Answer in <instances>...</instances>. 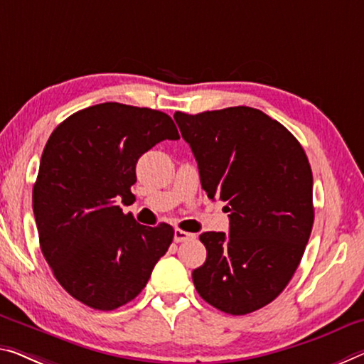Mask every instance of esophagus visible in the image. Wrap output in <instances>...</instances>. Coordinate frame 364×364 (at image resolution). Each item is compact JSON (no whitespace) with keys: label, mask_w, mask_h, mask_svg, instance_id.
Here are the masks:
<instances>
[{"label":"esophagus","mask_w":364,"mask_h":364,"mask_svg":"<svg viewBox=\"0 0 364 364\" xmlns=\"http://www.w3.org/2000/svg\"><path fill=\"white\" fill-rule=\"evenodd\" d=\"M190 239H195V234L186 232V231H182V229H176V231H174L176 242H186V240H190Z\"/></svg>","instance_id":"34e87169"}]
</instances>
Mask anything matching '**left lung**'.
<instances>
[{"instance_id": "8db88e82", "label": "left lung", "mask_w": 364, "mask_h": 364, "mask_svg": "<svg viewBox=\"0 0 364 364\" xmlns=\"http://www.w3.org/2000/svg\"><path fill=\"white\" fill-rule=\"evenodd\" d=\"M208 198L226 201L229 234H200L205 264L192 273L206 303L244 316L287 288L309 240L312 171L298 139L252 107L176 112Z\"/></svg>"}]
</instances>
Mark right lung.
I'll use <instances>...</instances> for the list:
<instances>
[{
	"label": "right lung",
	"instance_id": "obj_1",
	"mask_svg": "<svg viewBox=\"0 0 364 364\" xmlns=\"http://www.w3.org/2000/svg\"><path fill=\"white\" fill-rule=\"evenodd\" d=\"M164 112L104 102L55 128L43 148L32 208L42 254L57 282L92 309L114 311L146 287L174 239L172 226L136 223L117 201H135L136 163L178 139Z\"/></svg>",
	"mask_w": 364,
	"mask_h": 364
}]
</instances>
